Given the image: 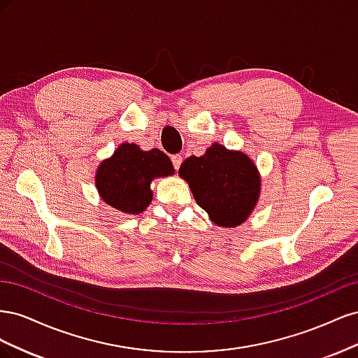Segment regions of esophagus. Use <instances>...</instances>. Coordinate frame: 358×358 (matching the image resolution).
Listing matches in <instances>:
<instances>
[{
  "label": "esophagus",
  "instance_id": "1",
  "mask_svg": "<svg viewBox=\"0 0 358 358\" xmlns=\"http://www.w3.org/2000/svg\"><path fill=\"white\" fill-rule=\"evenodd\" d=\"M171 162H173V167H175V170H179V167L182 164V155H173Z\"/></svg>",
  "mask_w": 358,
  "mask_h": 358
}]
</instances>
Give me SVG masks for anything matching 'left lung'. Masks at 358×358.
<instances>
[{
  "label": "left lung",
  "mask_w": 358,
  "mask_h": 358,
  "mask_svg": "<svg viewBox=\"0 0 358 358\" xmlns=\"http://www.w3.org/2000/svg\"><path fill=\"white\" fill-rule=\"evenodd\" d=\"M179 176L188 182L210 221L224 229L242 225L254 212L262 191L254 161L242 150H230L220 143L206 149L201 157L183 161Z\"/></svg>",
  "instance_id": "obj_1"
}]
</instances>
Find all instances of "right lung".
<instances>
[{
  "label": "right lung",
  "instance_id": "right-lung-1",
  "mask_svg": "<svg viewBox=\"0 0 358 358\" xmlns=\"http://www.w3.org/2000/svg\"><path fill=\"white\" fill-rule=\"evenodd\" d=\"M171 175L175 169L162 150H142L134 143H122L100 162L95 187L103 201L116 210L142 213L152 201V180Z\"/></svg>",
  "mask_w": 358,
  "mask_h": 358
}]
</instances>
